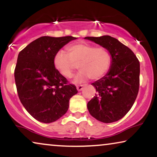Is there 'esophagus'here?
Here are the masks:
<instances>
[{
	"label": "esophagus",
	"instance_id": "34e87169",
	"mask_svg": "<svg viewBox=\"0 0 157 157\" xmlns=\"http://www.w3.org/2000/svg\"><path fill=\"white\" fill-rule=\"evenodd\" d=\"M83 85H78L76 86V89L78 90V91H81V90L83 89Z\"/></svg>",
	"mask_w": 157,
	"mask_h": 157
}]
</instances>
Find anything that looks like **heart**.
<instances>
[{
	"label": "heart",
	"mask_w": 157,
	"mask_h": 157,
	"mask_svg": "<svg viewBox=\"0 0 157 157\" xmlns=\"http://www.w3.org/2000/svg\"><path fill=\"white\" fill-rule=\"evenodd\" d=\"M63 50L58 51L53 56V66L59 74L71 78L78 67L81 71L75 77L74 83L83 82L88 78L98 80L106 75L112 63V57L108 49L96 47L86 43H76Z\"/></svg>",
	"instance_id": "heart-1"
}]
</instances>
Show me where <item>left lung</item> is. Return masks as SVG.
<instances>
[{
  "mask_svg": "<svg viewBox=\"0 0 157 157\" xmlns=\"http://www.w3.org/2000/svg\"><path fill=\"white\" fill-rule=\"evenodd\" d=\"M108 49L112 63L108 73L92 83L97 94L87 104L90 114L104 123L119 121L128 112L139 88L140 64L133 51L110 36L85 37Z\"/></svg>",
  "mask_w": 157,
  "mask_h": 157,
  "instance_id": "1",
  "label": "left lung"
}]
</instances>
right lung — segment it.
I'll return each instance as SVG.
<instances>
[{
  "instance_id": "1",
  "label": "right lung",
  "mask_w": 157,
  "mask_h": 157,
  "mask_svg": "<svg viewBox=\"0 0 157 157\" xmlns=\"http://www.w3.org/2000/svg\"><path fill=\"white\" fill-rule=\"evenodd\" d=\"M76 38L42 36L19 53L15 68V81L18 97L34 119L51 123L68 111L69 100L77 94L76 86L53 66L55 53Z\"/></svg>"
}]
</instances>
